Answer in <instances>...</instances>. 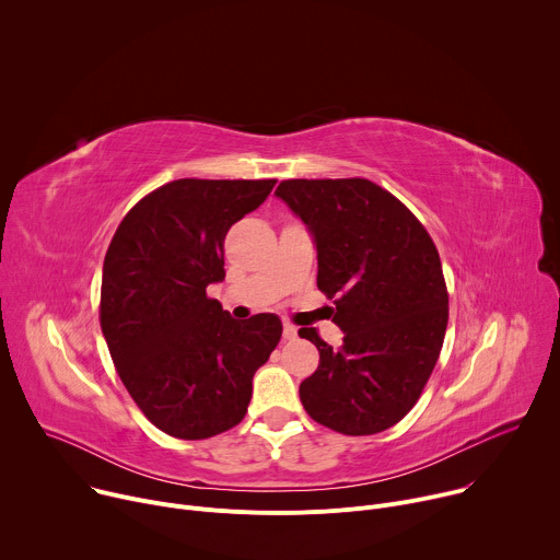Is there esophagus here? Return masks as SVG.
I'll return each instance as SVG.
<instances>
[{
  "label": "esophagus",
  "mask_w": 560,
  "mask_h": 560,
  "mask_svg": "<svg viewBox=\"0 0 560 560\" xmlns=\"http://www.w3.org/2000/svg\"><path fill=\"white\" fill-rule=\"evenodd\" d=\"M296 337H299L296 328H294L292 324H285V326H283V339H285V341H294Z\"/></svg>",
  "instance_id": "1"
}]
</instances>
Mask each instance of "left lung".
I'll return each instance as SVG.
<instances>
[{
	"label": "left lung",
	"instance_id": "obj_1",
	"mask_svg": "<svg viewBox=\"0 0 560 560\" xmlns=\"http://www.w3.org/2000/svg\"><path fill=\"white\" fill-rule=\"evenodd\" d=\"M279 199L316 246V285L335 299L343 346L314 328L299 337L318 368L299 385L305 412L348 436L401 421L436 365L447 328V288L439 250L421 221L368 179H288Z\"/></svg>",
	"mask_w": 560,
	"mask_h": 560
}]
</instances>
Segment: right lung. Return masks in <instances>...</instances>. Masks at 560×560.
<instances>
[{
	"label": "right lung",
	"instance_id": "1",
	"mask_svg": "<svg viewBox=\"0 0 560 560\" xmlns=\"http://www.w3.org/2000/svg\"><path fill=\"white\" fill-rule=\"evenodd\" d=\"M277 179H177L119 223L104 259L100 322L132 401L162 432L199 441L248 412L253 376L277 348V314L232 318L210 283L225 277L223 238Z\"/></svg>",
	"mask_w": 560,
	"mask_h": 560
}]
</instances>
